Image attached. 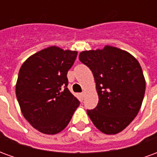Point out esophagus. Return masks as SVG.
Instances as JSON below:
<instances>
[{"label": "esophagus", "instance_id": "1", "mask_svg": "<svg viewBox=\"0 0 157 157\" xmlns=\"http://www.w3.org/2000/svg\"><path fill=\"white\" fill-rule=\"evenodd\" d=\"M81 96H82V98H83L85 97V92H82V93H81Z\"/></svg>", "mask_w": 157, "mask_h": 157}]
</instances>
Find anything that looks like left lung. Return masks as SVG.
<instances>
[{"mask_svg":"<svg viewBox=\"0 0 157 157\" xmlns=\"http://www.w3.org/2000/svg\"><path fill=\"white\" fill-rule=\"evenodd\" d=\"M79 59L92 71L98 103L87 110L96 128L106 135L123 131L137 116L145 92V80L139 61L128 52L106 45L85 50Z\"/></svg>","mask_w":157,"mask_h":157,"instance_id":"obj_1","label":"left lung"}]
</instances>
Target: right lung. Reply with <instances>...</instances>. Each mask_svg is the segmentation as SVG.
<instances>
[{
    "instance_id": "add662e5",
    "label": "right lung",
    "mask_w": 157,
    "mask_h": 157,
    "mask_svg": "<svg viewBox=\"0 0 157 157\" xmlns=\"http://www.w3.org/2000/svg\"><path fill=\"white\" fill-rule=\"evenodd\" d=\"M77 51L50 46L23 62L16 84V95L23 117L45 135H55L68 125L80 105L67 88V72Z\"/></svg>"
}]
</instances>
